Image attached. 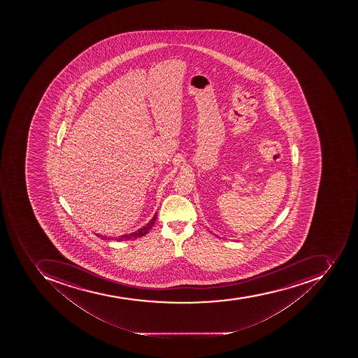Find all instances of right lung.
Masks as SVG:
<instances>
[{"label": "right lung", "instance_id": "right-lung-1", "mask_svg": "<svg viewBox=\"0 0 358 358\" xmlns=\"http://www.w3.org/2000/svg\"><path fill=\"white\" fill-rule=\"evenodd\" d=\"M155 220H157V213H155V216H153L152 220H150L148 222L147 225L143 226V227L140 228L136 231H133L131 234H125V235H121L120 237H116V238H110V237H105L101 236V235H97V236L101 237V240H114L117 241V242H123V241H133L136 240V238H140V237L145 236L148 233H149L150 229L152 228L153 224H155Z\"/></svg>", "mask_w": 358, "mask_h": 358}]
</instances>
